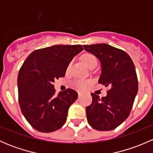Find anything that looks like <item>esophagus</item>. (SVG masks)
Returning a JSON list of instances; mask_svg holds the SVG:
<instances>
[{"mask_svg": "<svg viewBox=\"0 0 153 153\" xmlns=\"http://www.w3.org/2000/svg\"><path fill=\"white\" fill-rule=\"evenodd\" d=\"M78 97H81V95H83V92H81V91H78Z\"/></svg>", "mask_w": 153, "mask_h": 153, "instance_id": "34e87169", "label": "esophagus"}]
</instances>
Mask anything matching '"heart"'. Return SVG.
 Here are the masks:
<instances>
[{
  "instance_id": "1",
  "label": "heart",
  "mask_w": 153,
  "mask_h": 153,
  "mask_svg": "<svg viewBox=\"0 0 153 153\" xmlns=\"http://www.w3.org/2000/svg\"><path fill=\"white\" fill-rule=\"evenodd\" d=\"M81 59L84 64V65L88 68L90 67V66H92L93 64H97L96 58L92 54H84L81 56ZM91 84H92V81H83V80H81V81H77L76 86L80 89H84L87 88Z\"/></svg>"
}]
</instances>
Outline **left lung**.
I'll return each mask as SVG.
<instances>
[{"label": "left lung", "mask_w": 153, "mask_h": 153, "mask_svg": "<svg viewBox=\"0 0 153 153\" xmlns=\"http://www.w3.org/2000/svg\"><path fill=\"white\" fill-rule=\"evenodd\" d=\"M84 47L101 62L98 83L109 86L106 97L100 98L96 94H91L92 102L86 107L88 123L97 130H112L128 118L138 93L135 65L126 52L108 44Z\"/></svg>", "instance_id": "1"}]
</instances>
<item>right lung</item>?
Returning <instances> with one entry per match:
<instances>
[{
  "mask_svg": "<svg viewBox=\"0 0 153 153\" xmlns=\"http://www.w3.org/2000/svg\"><path fill=\"white\" fill-rule=\"evenodd\" d=\"M81 45H55L37 49L25 60L18 76V101L23 115L36 130L51 132L63 126L68 109L78 98L74 89L55 95L53 83L64 77Z\"/></svg>",
  "mask_w": 153,
  "mask_h": 153,
  "instance_id": "right-lung-1",
  "label": "right lung"
}]
</instances>
